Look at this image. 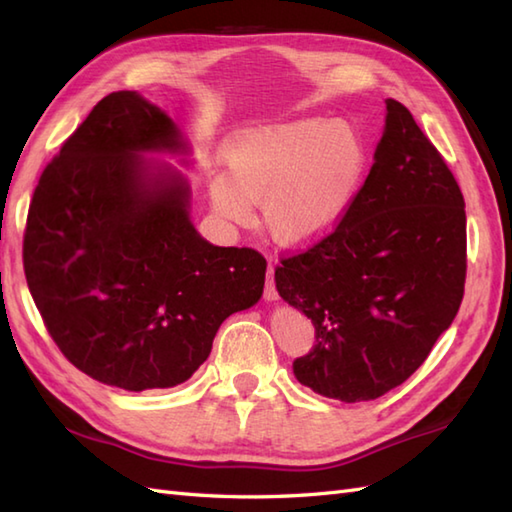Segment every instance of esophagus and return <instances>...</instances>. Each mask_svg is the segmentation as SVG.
Returning a JSON list of instances; mask_svg holds the SVG:
<instances>
[{
    "mask_svg": "<svg viewBox=\"0 0 512 512\" xmlns=\"http://www.w3.org/2000/svg\"><path fill=\"white\" fill-rule=\"evenodd\" d=\"M275 266L268 264V277H266V288H264V299L266 301H277V288H275Z\"/></svg>",
    "mask_w": 512,
    "mask_h": 512,
    "instance_id": "34e87169",
    "label": "esophagus"
}]
</instances>
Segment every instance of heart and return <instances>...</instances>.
Here are the masks:
<instances>
[{
  "label": "heart",
  "mask_w": 512,
  "mask_h": 512,
  "mask_svg": "<svg viewBox=\"0 0 512 512\" xmlns=\"http://www.w3.org/2000/svg\"><path fill=\"white\" fill-rule=\"evenodd\" d=\"M228 176H215L209 200L222 220L244 226L250 204L275 242L308 246L339 226L361 193L367 149L350 123L301 118L255 127L228 140Z\"/></svg>",
  "instance_id": "obj_1"
}]
</instances>
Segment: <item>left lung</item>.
<instances>
[{
    "label": "left lung",
    "instance_id": "1",
    "mask_svg": "<svg viewBox=\"0 0 512 512\" xmlns=\"http://www.w3.org/2000/svg\"><path fill=\"white\" fill-rule=\"evenodd\" d=\"M385 103L374 165L350 213L275 270L279 297L306 314L317 336L292 372L343 402L405 383L464 297L462 191L407 107Z\"/></svg>",
    "mask_w": 512,
    "mask_h": 512
}]
</instances>
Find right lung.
<instances>
[{
  "mask_svg": "<svg viewBox=\"0 0 512 512\" xmlns=\"http://www.w3.org/2000/svg\"><path fill=\"white\" fill-rule=\"evenodd\" d=\"M191 167L173 118L138 92H112L43 169L24 270L68 361L103 385L169 389L211 354L233 312L262 299L266 259L195 231Z\"/></svg>",
  "mask_w": 512,
  "mask_h": 512,
  "instance_id": "obj_1",
  "label": "right lung"
}]
</instances>
